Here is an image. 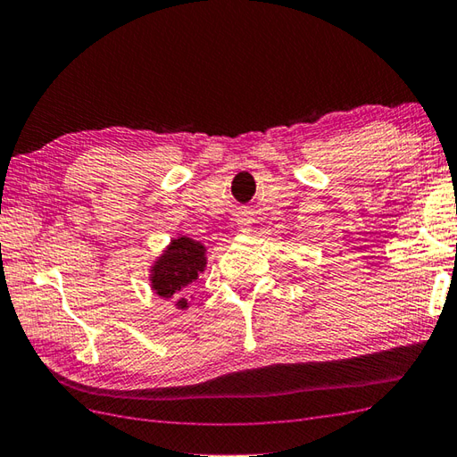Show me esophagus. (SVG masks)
<instances>
[{
  "instance_id": "34e87169",
  "label": "esophagus",
  "mask_w": 457,
  "mask_h": 457,
  "mask_svg": "<svg viewBox=\"0 0 457 457\" xmlns=\"http://www.w3.org/2000/svg\"><path fill=\"white\" fill-rule=\"evenodd\" d=\"M243 225H245V227H248V225H246V222H243Z\"/></svg>"
}]
</instances>
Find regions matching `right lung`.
<instances>
[{"instance_id": "add662e5", "label": "right lung", "mask_w": 457, "mask_h": 457, "mask_svg": "<svg viewBox=\"0 0 457 457\" xmlns=\"http://www.w3.org/2000/svg\"><path fill=\"white\" fill-rule=\"evenodd\" d=\"M204 264V246L193 243L191 238L180 237L173 240L169 251L153 269V288L157 290L159 296L179 298L177 304L185 308V290L188 284L196 280L199 272H203Z\"/></svg>"}]
</instances>
